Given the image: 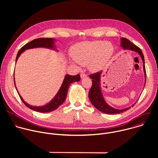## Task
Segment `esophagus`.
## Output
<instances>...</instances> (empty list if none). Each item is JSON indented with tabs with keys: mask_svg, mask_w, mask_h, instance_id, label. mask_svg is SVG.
Instances as JSON below:
<instances>
[{
	"mask_svg": "<svg viewBox=\"0 0 158 158\" xmlns=\"http://www.w3.org/2000/svg\"><path fill=\"white\" fill-rule=\"evenodd\" d=\"M87 77V75L85 74H84V73H82L81 74V79H83V78H85Z\"/></svg>",
	"mask_w": 158,
	"mask_h": 158,
	"instance_id": "obj_1",
	"label": "esophagus"
}]
</instances>
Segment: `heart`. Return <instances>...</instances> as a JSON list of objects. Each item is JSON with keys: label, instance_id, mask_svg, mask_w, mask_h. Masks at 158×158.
Instances as JSON below:
<instances>
[{"label": "heart", "instance_id": "b5f03b06", "mask_svg": "<svg viewBox=\"0 0 158 158\" xmlns=\"http://www.w3.org/2000/svg\"><path fill=\"white\" fill-rule=\"evenodd\" d=\"M114 52L109 42L85 41L75 44L71 51L73 60L82 65H88L93 71H98L107 64Z\"/></svg>", "mask_w": 158, "mask_h": 158}]
</instances>
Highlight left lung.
Returning <instances> with one entry per match:
<instances>
[{
	"instance_id": "8db88e82",
	"label": "left lung",
	"mask_w": 158,
	"mask_h": 158,
	"mask_svg": "<svg viewBox=\"0 0 158 158\" xmlns=\"http://www.w3.org/2000/svg\"><path fill=\"white\" fill-rule=\"evenodd\" d=\"M121 46L124 49V50H131L133 51H135L138 52L139 56H141L143 62V70L145 74V81L146 79V69L144 65V55L142 52V51L139 48L136 46V45L132 44L129 40H128L126 38L122 37L121 39ZM102 74V71H100L99 73H96L95 74H93L89 76L93 80V84L92 86L89 90V98L90 101L93 104V106L99 110L103 112L105 114H118L120 112H122L123 111L127 110V109H130L131 107H133L134 104L132 105L131 106L124 109H117L115 108H113L109 106L106 102L105 101L102 94L101 91V85H100V79H101V75ZM146 83V82H145Z\"/></svg>"
}]
</instances>
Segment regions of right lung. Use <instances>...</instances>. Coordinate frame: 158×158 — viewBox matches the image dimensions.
Returning <instances> with one entry per match:
<instances>
[{"instance_id":"right-lung-1","label":"right lung","mask_w":158,"mask_h":158,"mask_svg":"<svg viewBox=\"0 0 158 158\" xmlns=\"http://www.w3.org/2000/svg\"><path fill=\"white\" fill-rule=\"evenodd\" d=\"M54 41L55 39L52 38H38L36 39H34L29 43L26 44V45L22 47L18 52L17 57H16V62L20 56V55L26 49H32V48H49L51 49H55L54 46ZM81 80L80 75L77 74L76 76H71L69 74H67L65 76V78L63 81V82L62 84L61 87H60L59 91L57 92L56 96L53 98V99L49 102L48 104L42 106H32L28 104L27 102H26L22 98L20 95L19 93V95L20 96V99L22 101L24 102V104L27 106L29 108L40 112H51L52 110H54L57 109L65 101L66 97L67 91H68V89L69 85L74 82H78ZM14 83L15 80L14 78ZM17 89V88H16ZM18 92V91H17Z\"/></svg>"}]
</instances>
